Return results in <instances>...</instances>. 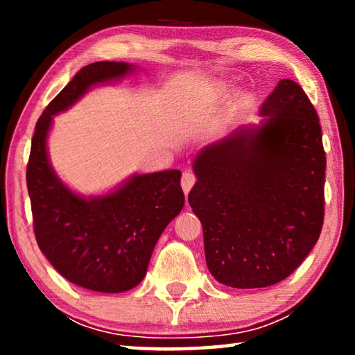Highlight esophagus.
Here are the masks:
<instances>
[{
	"instance_id": "34e87169",
	"label": "esophagus",
	"mask_w": 355,
	"mask_h": 355,
	"mask_svg": "<svg viewBox=\"0 0 355 355\" xmlns=\"http://www.w3.org/2000/svg\"><path fill=\"white\" fill-rule=\"evenodd\" d=\"M196 176H193V173H191V171H184V174H182V179H181V186H182V191H184V193H189V191H191L192 189V186L193 184H196Z\"/></svg>"
}]
</instances>
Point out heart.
I'll use <instances>...</instances> for the list:
<instances>
[{
    "label": "heart",
    "instance_id": "b5f03b06",
    "mask_svg": "<svg viewBox=\"0 0 355 355\" xmlns=\"http://www.w3.org/2000/svg\"><path fill=\"white\" fill-rule=\"evenodd\" d=\"M220 90H223V92H225V90H227V85H225V84H223V85L220 87Z\"/></svg>",
    "mask_w": 355,
    "mask_h": 355
}]
</instances>
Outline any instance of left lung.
I'll list each match as a JSON object with an SVG mask.
<instances>
[{
	"mask_svg": "<svg viewBox=\"0 0 355 355\" xmlns=\"http://www.w3.org/2000/svg\"><path fill=\"white\" fill-rule=\"evenodd\" d=\"M241 125L203 147L189 205L203 226L207 266L237 289L273 286L317 244L324 210V157L318 114L294 80L283 79Z\"/></svg>",
	"mask_w": 355,
	"mask_h": 355,
	"instance_id": "left-lung-1",
	"label": "left lung"
}]
</instances>
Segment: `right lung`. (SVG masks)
Segmentation results:
<instances>
[{"label":"right lung","mask_w":355,"mask_h":355,"mask_svg":"<svg viewBox=\"0 0 355 355\" xmlns=\"http://www.w3.org/2000/svg\"><path fill=\"white\" fill-rule=\"evenodd\" d=\"M137 71L132 62L98 61L82 67L37 121L27 164L37 244L60 275L96 293H124L145 278L150 257L181 213V171L135 173L100 196L71 189L53 168L48 135L53 118L87 92Z\"/></svg>","instance_id":"1"}]
</instances>
